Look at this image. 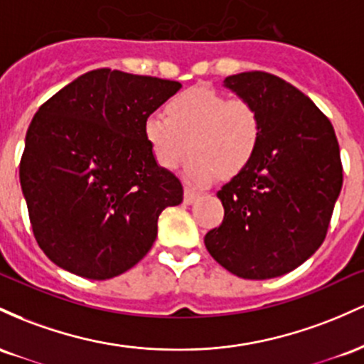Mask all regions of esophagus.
Returning a JSON list of instances; mask_svg holds the SVG:
<instances>
[{
  "instance_id": "obj_1",
  "label": "esophagus",
  "mask_w": 364,
  "mask_h": 364,
  "mask_svg": "<svg viewBox=\"0 0 364 364\" xmlns=\"http://www.w3.org/2000/svg\"><path fill=\"white\" fill-rule=\"evenodd\" d=\"M198 196L199 194L196 193L193 187L186 186V189H183V203H186V204H193L196 199H198Z\"/></svg>"
}]
</instances>
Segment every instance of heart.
I'll use <instances>...</instances> for the list:
<instances>
[{"instance_id":"obj_1","label":"heart","mask_w":364,"mask_h":364,"mask_svg":"<svg viewBox=\"0 0 364 364\" xmlns=\"http://www.w3.org/2000/svg\"><path fill=\"white\" fill-rule=\"evenodd\" d=\"M165 115L144 118L142 134L158 165L173 170L187 154L186 177L210 183L218 175L230 178L246 170L263 136V122L255 105L244 97H228L208 85L175 94Z\"/></svg>"}]
</instances>
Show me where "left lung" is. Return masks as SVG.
Segmentation results:
<instances>
[{"label": "left lung", "instance_id": "left-lung-1", "mask_svg": "<svg viewBox=\"0 0 364 364\" xmlns=\"http://www.w3.org/2000/svg\"><path fill=\"white\" fill-rule=\"evenodd\" d=\"M225 85L258 108L263 136L247 168L216 193L225 215L204 244L234 275L273 279L325 240L344 181L341 149L325 113L280 77L244 72Z\"/></svg>", "mask_w": 364, "mask_h": 364}]
</instances>
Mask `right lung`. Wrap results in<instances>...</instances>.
<instances>
[{"label":"right lung","instance_id":"1","mask_svg":"<svg viewBox=\"0 0 364 364\" xmlns=\"http://www.w3.org/2000/svg\"><path fill=\"white\" fill-rule=\"evenodd\" d=\"M177 80L100 68L39 106L20 158V186L39 247L53 263L106 280L139 263L158 216L182 203V183L158 166L144 118Z\"/></svg>","mask_w":364,"mask_h":364}]
</instances>
